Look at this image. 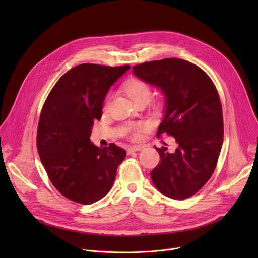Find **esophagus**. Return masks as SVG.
Returning a JSON list of instances; mask_svg holds the SVG:
<instances>
[{
	"label": "esophagus",
	"mask_w": 258,
	"mask_h": 258,
	"mask_svg": "<svg viewBox=\"0 0 258 258\" xmlns=\"http://www.w3.org/2000/svg\"><path fill=\"white\" fill-rule=\"evenodd\" d=\"M143 147L142 146H131L127 148V153L128 154H132L133 152H137V151H140L142 150Z\"/></svg>",
	"instance_id": "esophagus-1"
}]
</instances>
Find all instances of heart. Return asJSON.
Segmentation results:
<instances>
[{"label": "heart", "mask_w": 258, "mask_h": 258, "mask_svg": "<svg viewBox=\"0 0 258 258\" xmlns=\"http://www.w3.org/2000/svg\"><path fill=\"white\" fill-rule=\"evenodd\" d=\"M124 90L131 100L136 104L139 102H148L152 96V89L146 82L142 80H132L130 81ZM145 130V125L143 123H135L130 124L124 133H126L131 139L138 140L140 138L141 133Z\"/></svg>", "instance_id": "obj_1"}]
</instances>
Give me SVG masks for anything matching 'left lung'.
Wrapping results in <instances>:
<instances>
[{
	"label": "left lung",
	"instance_id": "obj_1",
	"mask_svg": "<svg viewBox=\"0 0 258 258\" xmlns=\"http://www.w3.org/2000/svg\"><path fill=\"white\" fill-rule=\"evenodd\" d=\"M133 73L164 95L163 120L157 136L166 133L178 147L155 149L159 164L150 172L156 189L175 200L196 194L212 175L224 141L223 109L210 78L197 65L177 58L145 62Z\"/></svg>",
	"mask_w": 258,
	"mask_h": 258
}]
</instances>
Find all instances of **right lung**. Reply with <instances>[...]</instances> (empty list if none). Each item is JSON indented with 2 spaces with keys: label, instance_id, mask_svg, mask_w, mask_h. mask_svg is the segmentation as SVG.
Listing matches in <instances>:
<instances>
[{
  "label": "right lung",
  "instance_id": "right-lung-1",
  "mask_svg": "<svg viewBox=\"0 0 258 258\" xmlns=\"http://www.w3.org/2000/svg\"><path fill=\"white\" fill-rule=\"evenodd\" d=\"M130 68L78 65L59 79L43 106L36 148L53 186L71 201L89 205L105 197L126 156L114 143L99 148L90 137L110 87Z\"/></svg>",
  "mask_w": 258,
  "mask_h": 258
}]
</instances>
